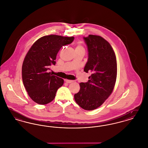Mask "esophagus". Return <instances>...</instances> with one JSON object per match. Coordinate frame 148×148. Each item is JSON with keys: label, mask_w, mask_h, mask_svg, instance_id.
I'll return each instance as SVG.
<instances>
[{"label": "esophagus", "mask_w": 148, "mask_h": 148, "mask_svg": "<svg viewBox=\"0 0 148 148\" xmlns=\"http://www.w3.org/2000/svg\"><path fill=\"white\" fill-rule=\"evenodd\" d=\"M64 81H65L66 82H67V83H68V84H70V83H72V82H74L73 80H70V79H65Z\"/></svg>", "instance_id": "34e87169"}]
</instances>
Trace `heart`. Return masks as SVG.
Listing matches in <instances>:
<instances>
[{"instance_id": "b5f03b06", "label": "heart", "mask_w": 148, "mask_h": 148, "mask_svg": "<svg viewBox=\"0 0 148 148\" xmlns=\"http://www.w3.org/2000/svg\"><path fill=\"white\" fill-rule=\"evenodd\" d=\"M76 48H82V49H84V47H82L81 45H78Z\"/></svg>"}]
</instances>
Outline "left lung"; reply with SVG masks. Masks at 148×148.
<instances>
[{"mask_svg":"<svg viewBox=\"0 0 148 148\" xmlns=\"http://www.w3.org/2000/svg\"><path fill=\"white\" fill-rule=\"evenodd\" d=\"M84 39L88 52L84 71L92 74L87 82L79 84L80 90L74 98L81 108L90 111L100 107L113 91L116 80V57L110 44L101 36L90 34Z\"/></svg>","mask_w":148,"mask_h":148,"instance_id":"1","label":"left lung"}]
</instances>
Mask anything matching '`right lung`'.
Here are the masks:
<instances>
[{
	"instance_id": "1",
	"label": "right lung",
	"mask_w": 148,
	"mask_h": 148,
	"mask_svg": "<svg viewBox=\"0 0 148 148\" xmlns=\"http://www.w3.org/2000/svg\"><path fill=\"white\" fill-rule=\"evenodd\" d=\"M73 39V37L45 36L37 40L28 51L22 64V79L33 101L46 105L55 99L64 81L48 70L52 64H56V56L61 47L70 44Z\"/></svg>"
}]
</instances>
